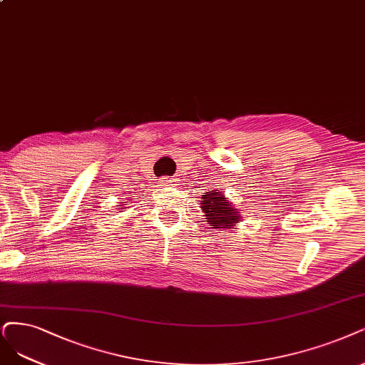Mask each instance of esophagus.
<instances>
[{
	"label": "esophagus",
	"mask_w": 365,
	"mask_h": 365,
	"mask_svg": "<svg viewBox=\"0 0 365 365\" xmlns=\"http://www.w3.org/2000/svg\"><path fill=\"white\" fill-rule=\"evenodd\" d=\"M174 185H178V179H173V178H162V179H159V186H162V187L174 186Z\"/></svg>",
	"instance_id": "34e87169"
}]
</instances>
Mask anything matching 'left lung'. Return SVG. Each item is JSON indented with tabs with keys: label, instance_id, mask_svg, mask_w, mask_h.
Listing matches in <instances>:
<instances>
[{
	"label": "left lung",
	"instance_id": "obj_1",
	"mask_svg": "<svg viewBox=\"0 0 365 365\" xmlns=\"http://www.w3.org/2000/svg\"><path fill=\"white\" fill-rule=\"evenodd\" d=\"M198 205L205 213V220H207L215 230H222V228L228 230L242 220L240 210L233 206L232 201H228L221 190H209L205 195H201Z\"/></svg>",
	"mask_w": 365,
	"mask_h": 365
}]
</instances>
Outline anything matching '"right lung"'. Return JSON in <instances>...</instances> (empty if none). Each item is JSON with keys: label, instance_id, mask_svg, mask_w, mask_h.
<instances>
[{"label": "right lung", "instance_id": "right-lung-1", "mask_svg": "<svg viewBox=\"0 0 365 365\" xmlns=\"http://www.w3.org/2000/svg\"><path fill=\"white\" fill-rule=\"evenodd\" d=\"M117 209H118L120 212H125V210H123V209H125V206H123V205H120V207H117Z\"/></svg>", "mask_w": 365, "mask_h": 365}]
</instances>
